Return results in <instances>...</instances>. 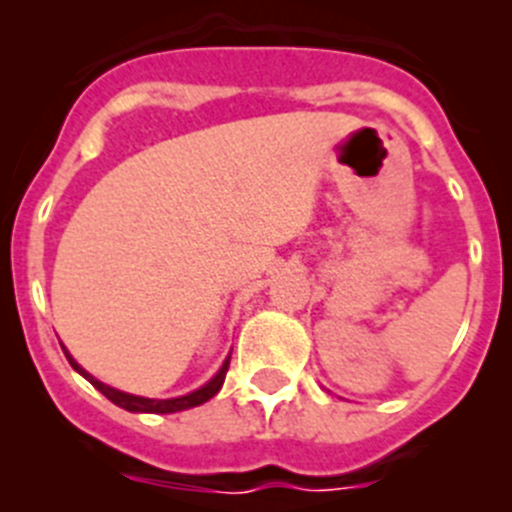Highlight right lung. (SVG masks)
<instances>
[{
	"mask_svg": "<svg viewBox=\"0 0 512 512\" xmlns=\"http://www.w3.org/2000/svg\"><path fill=\"white\" fill-rule=\"evenodd\" d=\"M63 354H66V359H69V364L74 366L76 372L87 379V382H92L94 387H97V390L102 392L104 397H107V400L115 402L117 408L130 410V413H161V415H166V413H179V410L197 408V405H202V402H207L210 397H215L217 392H220V387H223V382H225V374H228V366H230V359H225V364L220 366V372H217L215 377H212L210 382L205 384V387H200L197 392H189V395H184V397H174V400H148V397H135V395H128V392L112 390V387L102 384L99 379H94L92 374L84 372V369H81V366L76 364L74 359H71L69 351H63Z\"/></svg>",
	"mask_w": 512,
	"mask_h": 512,
	"instance_id": "1",
	"label": "right lung"
}]
</instances>
